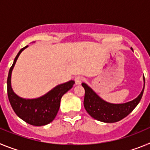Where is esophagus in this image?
I'll return each instance as SVG.
<instances>
[{
  "mask_svg": "<svg viewBox=\"0 0 150 150\" xmlns=\"http://www.w3.org/2000/svg\"><path fill=\"white\" fill-rule=\"evenodd\" d=\"M83 80V77L81 76H78L75 78V83L76 85H80L81 84L82 81Z\"/></svg>",
  "mask_w": 150,
  "mask_h": 150,
  "instance_id": "1",
  "label": "esophagus"
}]
</instances>
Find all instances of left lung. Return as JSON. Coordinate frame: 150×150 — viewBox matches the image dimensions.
Segmentation results:
<instances>
[{
    "label": "left lung",
    "mask_w": 150,
    "mask_h": 150,
    "mask_svg": "<svg viewBox=\"0 0 150 150\" xmlns=\"http://www.w3.org/2000/svg\"><path fill=\"white\" fill-rule=\"evenodd\" d=\"M144 88L140 95L133 100L124 104L108 103L100 98L88 85L84 83H82V86L85 89L83 102L85 109L91 117L98 121L107 123H112L120 121L131 113L140 101L145 86L144 77Z\"/></svg>",
    "instance_id": "left-lung-1"
}]
</instances>
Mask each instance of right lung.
I'll return each mask as SVG.
<instances>
[{
  "instance_id": "add662e5",
  "label": "right lung",
  "mask_w": 150,
  "mask_h": 150,
  "mask_svg": "<svg viewBox=\"0 0 150 150\" xmlns=\"http://www.w3.org/2000/svg\"><path fill=\"white\" fill-rule=\"evenodd\" d=\"M27 47L28 46H25L18 52L9 71L7 77L8 98L16 114L25 122L35 126L46 125L53 121L60 107L61 98L72 88L75 82L71 80L58 85L48 93L38 98L25 99L18 97L13 91L11 86L12 71L21 52Z\"/></svg>"
}]
</instances>
